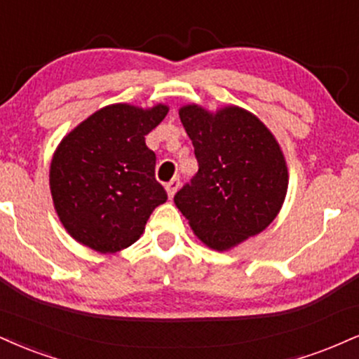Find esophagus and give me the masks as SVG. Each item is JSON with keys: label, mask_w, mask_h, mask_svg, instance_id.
<instances>
[{"label": "esophagus", "mask_w": 359, "mask_h": 359, "mask_svg": "<svg viewBox=\"0 0 359 359\" xmlns=\"http://www.w3.org/2000/svg\"><path fill=\"white\" fill-rule=\"evenodd\" d=\"M179 185H180V180L177 179V177H174V179L170 180V182H167V185H165V191H167V196L168 197H174L175 196V192H177V189H179Z\"/></svg>", "instance_id": "obj_1"}]
</instances>
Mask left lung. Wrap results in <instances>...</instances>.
Masks as SVG:
<instances>
[{
	"instance_id": "obj_1",
	"label": "left lung",
	"mask_w": 359,
	"mask_h": 359,
	"mask_svg": "<svg viewBox=\"0 0 359 359\" xmlns=\"http://www.w3.org/2000/svg\"><path fill=\"white\" fill-rule=\"evenodd\" d=\"M197 174L175 194L177 209L207 248L227 250L274 221L287 192V165L269 128L256 115L229 105L215 114L184 105Z\"/></svg>"
}]
</instances>
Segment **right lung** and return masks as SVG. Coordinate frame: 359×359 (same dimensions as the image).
<instances>
[{
  "label": "right lung",
  "mask_w": 359,
  "mask_h": 359,
  "mask_svg": "<svg viewBox=\"0 0 359 359\" xmlns=\"http://www.w3.org/2000/svg\"><path fill=\"white\" fill-rule=\"evenodd\" d=\"M167 105L103 107L63 137L50 165V191L63 227L102 254L118 252L144 232L167 201L155 180V154L145 135L165 118Z\"/></svg>",
  "instance_id": "1"
}]
</instances>
